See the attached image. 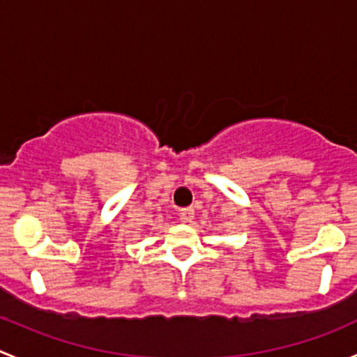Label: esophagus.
I'll return each instance as SVG.
<instances>
[{
	"mask_svg": "<svg viewBox=\"0 0 357 357\" xmlns=\"http://www.w3.org/2000/svg\"><path fill=\"white\" fill-rule=\"evenodd\" d=\"M193 218H195V211H193L192 207H186V208H181V211H179V219H181V221L190 222Z\"/></svg>",
	"mask_w": 357,
	"mask_h": 357,
	"instance_id": "34e87169",
	"label": "esophagus"
}]
</instances>
